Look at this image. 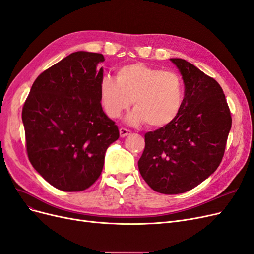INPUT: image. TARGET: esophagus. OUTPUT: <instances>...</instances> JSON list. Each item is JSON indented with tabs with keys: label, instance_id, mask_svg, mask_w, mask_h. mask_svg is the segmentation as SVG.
Here are the masks:
<instances>
[{
	"label": "esophagus",
	"instance_id": "obj_1",
	"mask_svg": "<svg viewBox=\"0 0 254 254\" xmlns=\"http://www.w3.org/2000/svg\"><path fill=\"white\" fill-rule=\"evenodd\" d=\"M129 134H131V131L130 130H128L126 128H123V127L120 128V136L121 137H125V136H127Z\"/></svg>",
	"mask_w": 254,
	"mask_h": 254
}]
</instances>
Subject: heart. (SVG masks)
Listing matches in <instances>:
<instances>
[{"instance_id":"b5f03b06","label":"heart","mask_w":254,"mask_h":254,"mask_svg":"<svg viewBox=\"0 0 254 254\" xmlns=\"http://www.w3.org/2000/svg\"><path fill=\"white\" fill-rule=\"evenodd\" d=\"M184 97L178 73L143 63L121 67L117 80L105 75L100 83L101 103L109 118H120L133 101L135 108L127 117L131 125L147 122L151 127H163L172 123L180 115Z\"/></svg>"}]
</instances>
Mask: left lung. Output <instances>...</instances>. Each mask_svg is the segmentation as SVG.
I'll list each match as a JSON object with an SVG mask.
<instances>
[{"label":"left lung","mask_w":254,"mask_h":254,"mask_svg":"<svg viewBox=\"0 0 254 254\" xmlns=\"http://www.w3.org/2000/svg\"><path fill=\"white\" fill-rule=\"evenodd\" d=\"M182 75L185 97L172 123L145 134L138 170L154 191L179 194L216 170L232 119L222 87L183 59H170Z\"/></svg>","instance_id":"8db88e82"}]
</instances>
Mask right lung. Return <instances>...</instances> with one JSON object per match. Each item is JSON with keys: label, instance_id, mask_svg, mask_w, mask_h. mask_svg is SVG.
I'll return each mask as SVG.
<instances>
[{"label": "right lung", "instance_id": "add662e5", "mask_svg": "<svg viewBox=\"0 0 254 254\" xmlns=\"http://www.w3.org/2000/svg\"><path fill=\"white\" fill-rule=\"evenodd\" d=\"M105 59L76 51L42 72L22 110L28 159L54 187L83 191L99 179L107 148L120 136L103 111Z\"/></svg>", "mask_w": 254, "mask_h": 254}]
</instances>
